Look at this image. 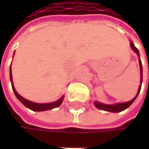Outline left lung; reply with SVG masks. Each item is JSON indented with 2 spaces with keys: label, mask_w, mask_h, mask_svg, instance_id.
<instances>
[{
  "label": "left lung",
  "mask_w": 149,
  "mask_h": 149,
  "mask_svg": "<svg viewBox=\"0 0 149 149\" xmlns=\"http://www.w3.org/2000/svg\"><path fill=\"white\" fill-rule=\"evenodd\" d=\"M130 46L131 48L134 50V52H136V54L138 55L139 57V65H140V71H141V85L139 86V90H138V92L136 94V96L134 97V98L129 102H126V103H120V104H104L100 103V102H95L94 104L95 106L99 109H103L105 111H109V112H120V111H123L124 109H126L127 108H129L131 104L134 103V101L135 100V98L137 97L140 91H141V83H142V65H141V61L140 59V53H139V51L138 49L135 47L133 44V42H130Z\"/></svg>",
  "instance_id": "8db88e82"
}]
</instances>
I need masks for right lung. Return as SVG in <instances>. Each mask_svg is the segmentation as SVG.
Masks as SVG:
<instances>
[{
  "instance_id": "1",
  "label": "right lung",
  "mask_w": 149,
  "mask_h": 149,
  "mask_svg": "<svg viewBox=\"0 0 149 149\" xmlns=\"http://www.w3.org/2000/svg\"><path fill=\"white\" fill-rule=\"evenodd\" d=\"M15 55V53H14ZM10 80H11V84H12V88H13V91L16 96V97L19 100V102L21 104H23L26 107H27L28 109L33 110V111H45V110H48V109H52L54 108H57L58 106H60V104H62L63 99H64V96L59 98L58 100L53 102V103H48V104H37V103H33L31 102L29 100L25 99L24 97H22L20 95H19L17 93V91H15L14 84H13V78H12V70H11V65H10Z\"/></svg>"
}]
</instances>
